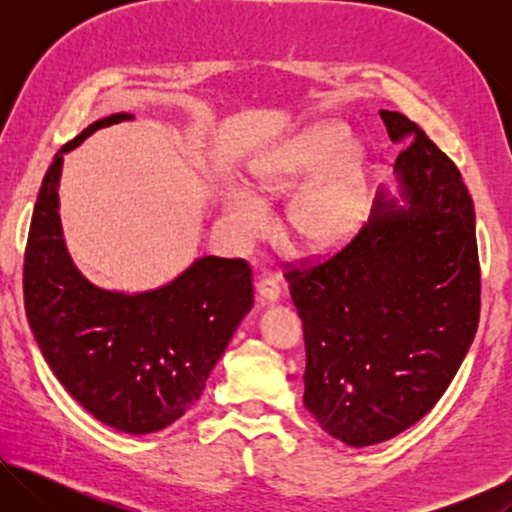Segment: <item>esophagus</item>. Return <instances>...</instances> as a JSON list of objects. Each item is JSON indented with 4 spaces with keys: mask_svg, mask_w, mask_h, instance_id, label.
<instances>
[{
    "mask_svg": "<svg viewBox=\"0 0 512 512\" xmlns=\"http://www.w3.org/2000/svg\"><path fill=\"white\" fill-rule=\"evenodd\" d=\"M257 293L264 302H275L280 298V282H277L275 277H262V280L257 282Z\"/></svg>",
    "mask_w": 512,
    "mask_h": 512,
    "instance_id": "34e87169",
    "label": "esophagus"
}]
</instances>
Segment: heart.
Instances as JSON below:
<instances>
[{"mask_svg":"<svg viewBox=\"0 0 512 512\" xmlns=\"http://www.w3.org/2000/svg\"><path fill=\"white\" fill-rule=\"evenodd\" d=\"M348 140V131L343 126H316L314 131L284 146L280 153H275L259 167L257 189L266 194L287 192L300 180L327 169L345 151ZM363 196H366V180H363L359 155L345 153L327 171L323 180H318L314 187L298 198L291 214L293 223L311 244H341L357 228L363 210ZM230 221L241 232H255L262 225V210L248 198H235L230 203Z\"/></svg>","mask_w":512,"mask_h":512,"instance_id":"1","label":"heart"}]
</instances>
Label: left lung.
I'll return each mask as SVG.
<instances>
[{"mask_svg":"<svg viewBox=\"0 0 512 512\" xmlns=\"http://www.w3.org/2000/svg\"><path fill=\"white\" fill-rule=\"evenodd\" d=\"M406 146V205L377 194L370 221L329 257L284 262L305 334V406L350 447L384 443L452 384L479 327L474 205L456 164L402 112L379 110Z\"/></svg>","mask_w":512,"mask_h":512,"instance_id":"obj_1","label":"left lung"}]
</instances>
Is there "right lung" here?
Segmentation results:
<instances>
[{
    "label": "right lung",
    "mask_w": 512,
    "mask_h": 512,
    "mask_svg": "<svg viewBox=\"0 0 512 512\" xmlns=\"http://www.w3.org/2000/svg\"><path fill=\"white\" fill-rule=\"evenodd\" d=\"M110 115L67 142L42 180L24 253V309L42 357L65 391L99 422L153 433L201 400L214 363L253 307L246 259L203 257L171 284L124 293L94 287L67 255L58 216L63 155Z\"/></svg>",
    "instance_id": "obj_1"
}]
</instances>
